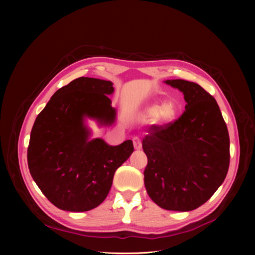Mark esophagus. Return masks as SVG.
I'll return each mask as SVG.
<instances>
[{
  "mask_svg": "<svg viewBox=\"0 0 255 255\" xmlns=\"http://www.w3.org/2000/svg\"><path fill=\"white\" fill-rule=\"evenodd\" d=\"M132 140H133V144H134L135 149H137V150L141 149V138L139 136H137V135L133 136Z\"/></svg>",
  "mask_w": 255,
  "mask_h": 255,
  "instance_id": "obj_1",
  "label": "esophagus"
}]
</instances>
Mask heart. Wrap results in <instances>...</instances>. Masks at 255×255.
I'll return each mask as SVG.
<instances>
[{
	"instance_id": "1",
	"label": "heart",
	"mask_w": 255,
	"mask_h": 255,
	"mask_svg": "<svg viewBox=\"0 0 255 255\" xmlns=\"http://www.w3.org/2000/svg\"><path fill=\"white\" fill-rule=\"evenodd\" d=\"M176 114V107L172 104H165L161 107L157 105L150 106L148 110H146V115L149 117H159L162 120H170Z\"/></svg>"
}]
</instances>
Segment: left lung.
Masks as SVG:
<instances>
[{
  "label": "left lung",
  "instance_id": "1",
  "mask_svg": "<svg viewBox=\"0 0 255 255\" xmlns=\"http://www.w3.org/2000/svg\"><path fill=\"white\" fill-rule=\"evenodd\" d=\"M187 102L184 113L152 125L142 139L148 157L146 192L162 209L187 212L204 205L223 183L230 167V135L219 106L199 85L166 80Z\"/></svg>",
  "mask_w": 255,
  "mask_h": 255
}]
</instances>
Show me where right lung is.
Wrapping results in <instances>:
<instances>
[{"label": "right lung", "instance_id": "obj_1", "mask_svg": "<svg viewBox=\"0 0 255 255\" xmlns=\"http://www.w3.org/2000/svg\"><path fill=\"white\" fill-rule=\"evenodd\" d=\"M113 83L79 77L59 89L33 125L28 165L39 189L57 208L86 212L109 194L116 170L134 151L132 140L109 145L88 140L84 117L114 123L116 110L110 94Z\"/></svg>", "mask_w": 255, "mask_h": 255}]
</instances>
